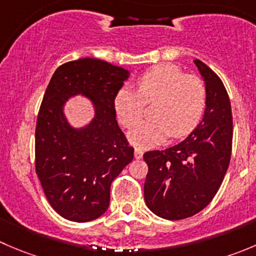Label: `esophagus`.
I'll list each match as a JSON object with an SVG mask.
<instances>
[{
    "instance_id": "esophagus-1",
    "label": "esophagus",
    "mask_w": 256,
    "mask_h": 256,
    "mask_svg": "<svg viewBox=\"0 0 256 256\" xmlns=\"http://www.w3.org/2000/svg\"><path fill=\"white\" fill-rule=\"evenodd\" d=\"M144 156V151L141 148H135V158L141 160Z\"/></svg>"
}]
</instances>
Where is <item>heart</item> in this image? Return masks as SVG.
<instances>
[{
    "instance_id": "obj_1",
    "label": "heart",
    "mask_w": 256,
    "mask_h": 256,
    "mask_svg": "<svg viewBox=\"0 0 256 256\" xmlns=\"http://www.w3.org/2000/svg\"><path fill=\"white\" fill-rule=\"evenodd\" d=\"M156 100L154 118L138 124L144 102ZM207 105L204 82L196 76L172 64L152 66L138 80V90L124 86L114 99L116 115L122 125H134L128 132V141L138 148H150L164 142L171 134L182 138L192 132L200 124Z\"/></svg>"
}]
</instances>
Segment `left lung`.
I'll use <instances>...</instances> for the list:
<instances>
[{"mask_svg": "<svg viewBox=\"0 0 256 256\" xmlns=\"http://www.w3.org/2000/svg\"><path fill=\"white\" fill-rule=\"evenodd\" d=\"M193 62L207 90L202 121L182 142L144 154L148 166L144 202L152 213L170 220L188 218L207 207L230 162L233 118L228 92L207 64Z\"/></svg>", "mask_w": 256, "mask_h": 256, "instance_id": "left-lung-1", "label": "left lung"}]
</instances>
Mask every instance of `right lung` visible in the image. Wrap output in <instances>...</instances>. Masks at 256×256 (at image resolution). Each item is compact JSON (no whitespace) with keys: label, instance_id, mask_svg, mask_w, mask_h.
Wrapping results in <instances>:
<instances>
[{"label":"right lung","instance_id":"1","mask_svg":"<svg viewBox=\"0 0 256 256\" xmlns=\"http://www.w3.org/2000/svg\"><path fill=\"white\" fill-rule=\"evenodd\" d=\"M130 72L95 58L68 62L54 72L36 128V172L52 208L72 222L99 218L110 204V186L134 158L116 121L114 99ZM82 96L94 110L82 126L65 114Z\"/></svg>","mask_w":256,"mask_h":256}]
</instances>
